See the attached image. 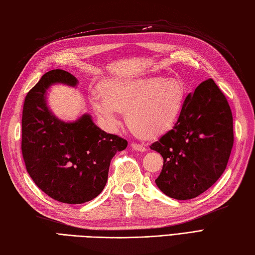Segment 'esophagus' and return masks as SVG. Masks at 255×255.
Segmentation results:
<instances>
[{
	"label": "esophagus",
	"instance_id": "1",
	"mask_svg": "<svg viewBox=\"0 0 255 255\" xmlns=\"http://www.w3.org/2000/svg\"><path fill=\"white\" fill-rule=\"evenodd\" d=\"M131 147H132V149H134V150H136V151H140V152L146 151V147L144 145H141V144H136V142H132Z\"/></svg>",
	"mask_w": 255,
	"mask_h": 255
}]
</instances>
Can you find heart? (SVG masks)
Masks as SVG:
<instances>
[{
	"instance_id": "heart-1",
	"label": "heart",
	"mask_w": 255,
	"mask_h": 255,
	"mask_svg": "<svg viewBox=\"0 0 255 255\" xmlns=\"http://www.w3.org/2000/svg\"><path fill=\"white\" fill-rule=\"evenodd\" d=\"M186 95L181 79L152 76L111 81L106 89L92 93L91 103L110 128H116L119 115L127 113L128 128L140 138L152 139L174 127Z\"/></svg>"
}]
</instances>
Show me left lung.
<instances>
[{"label":"left lung","instance_id":"left-lung-1","mask_svg":"<svg viewBox=\"0 0 255 255\" xmlns=\"http://www.w3.org/2000/svg\"><path fill=\"white\" fill-rule=\"evenodd\" d=\"M234 145L233 115L212 79L185 99L172 129L150 145L163 158L159 189L177 200L196 198L225 171Z\"/></svg>","mask_w":255,"mask_h":255}]
</instances>
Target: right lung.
<instances>
[{"label": "right lung", "mask_w": 255, "mask_h": 255, "mask_svg": "<svg viewBox=\"0 0 255 255\" xmlns=\"http://www.w3.org/2000/svg\"><path fill=\"white\" fill-rule=\"evenodd\" d=\"M54 83L76 86L78 81L61 69L46 72L24 98L21 151L35 185L53 199L79 204L96 198L108 179L110 161L128 141L107 134L83 115L64 122L49 111L46 90Z\"/></svg>", "instance_id": "1"}]
</instances>
